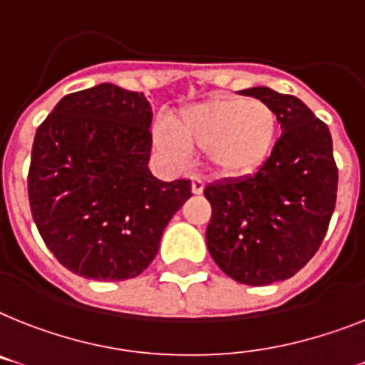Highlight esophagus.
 Instances as JSON below:
<instances>
[{
    "label": "esophagus",
    "mask_w": 365,
    "mask_h": 365,
    "mask_svg": "<svg viewBox=\"0 0 365 365\" xmlns=\"http://www.w3.org/2000/svg\"><path fill=\"white\" fill-rule=\"evenodd\" d=\"M203 188H205V180L201 179L200 175H192V192L195 195L203 194Z\"/></svg>",
    "instance_id": "esophagus-1"
}]
</instances>
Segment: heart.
I'll return each instance as SVG.
<instances>
[{
    "mask_svg": "<svg viewBox=\"0 0 365 365\" xmlns=\"http://www.w3.org/2000/svg\"><path fill=\"white\" fill-rule=\"evenodd\" d=\"M278 117L269 104L242 96H215L180 110L175 130L165 121L153 126L156 149L186 160L190 149L207 150L216 175L240 179L257 173L272 155Z\"/></svg>",
    "mask_w": 365,
    "mask_h": 365,
    "instance_id": "obj_1",
    "label": "heart"
}]
</instances>
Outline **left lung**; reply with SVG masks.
I'll use <instances>...</instances> for the list:
<instances>
[{"mask_svg": "<svg viewBox=\"0 0 365 365\" xmlns=\"http://www.w3.org/2000/svg\"><path fill=\"white\" fill-rule=\"evenodd\" d=\"M240 93L272 108L282 135L257 173L205 186L207 248L230 278L261 287L291 278L315 255L336 207L338 168L328 126L300 98L269 87Z\"/></svg>", "mask_w": 365, "mask_h": 365, "instance_id": "obj_1", "label": "left lung"}]
</instances>
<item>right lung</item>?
Instances as JSON below:
<instances>
[{"instance_id":"right-lung-1","label":"right lung","mask_w":365,"mask_h":365,"mask_svg":"<svg viewBox=\"0 0 365 365\" xmlns=\"http://www.w3.org/2000/svg\"><path fill=\"white\" fill-rule=\"evenodd\" d=\"M150 121L143 93L101 83L63 96L37 128L27 175L31 215L48 250L78 276H140L192 195L188 179L164 182L147 168Z\"/></svg>"}]
</instances>
